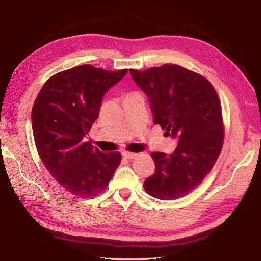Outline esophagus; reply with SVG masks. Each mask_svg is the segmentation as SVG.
Listing matches in <instances>:
<instances>
[{"label": "esophagus", "mask_w": 261, "mask_h": 261, "mask_svg": "<svg viewBox=\"0 0 261 261\" xmlns=\"http://www.w3.org/2000/svg\"><path fill=\"white\" fill-rule=\"evenodd\" d=\"M123 156L127 160H134V158L137 156L136 152H130V151H124L123 152Z\"/></svg>", "instance_id": "obj_1"}]
</instances>
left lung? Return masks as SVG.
Instances as JSON below:
<instances>
[{"instance_id": "left-lung-1", "label": "left lung", "mask_w": 261, "mask_h": 261, "mask_svg": "<svg viewBox=\"0 0 261 261\" xmlns=\"http://www.w3.org/2000/svg\"><path fill=\"white\" fill-rule=\"evenodd\" d=\"M129 73L149 100L152 122L177 141L171 155L151 152L155 173L144 188L158 199L180 198L199 185L221 151L219 98L204 76L175 64Z\"/></svg>"}]
</instances>
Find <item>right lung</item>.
<instances>
[{"label": "right lung", "mask_w": 261, "mask_h": 261, "mask_svg": "<svg viewBox=\"0 0 261 261\" xmlns=\"http://www.w3.org/2000/svg\"><path fill=\"white\" fill-rule=\"evenodd\" d=\"M128 69L105 71L81 65L52 76L32 110L36 149L56 181L82 198L97 196L109 185L122 160L103 152L85 137L98 118L104 95Z\"/></svg>", "instance_id": "obj_1"}]
</instances>
